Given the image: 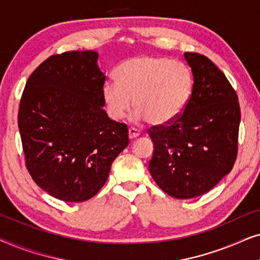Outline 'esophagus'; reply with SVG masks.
<instances>
[{"label":"esophagus","instance_id":"34e87169","mask_svg":"<svg viewBox=\"0 0 260 260\" xmlns=\"http://www.w3.org/2000/svg\"><path fill=\"white\" fill-rule=\"evenodd\" d=\"M141 133L140 130L135 129V127H129V138L130 140H135V138H137L138 136H140Z\"/></svg>","mask_w":260,"mask_h":260}]
</instances>
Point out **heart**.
Segmentation results:
<instances>
[{"instance_id": "b5f03b06", "label": "heart", "mask_w": 260, "mask_h": 260, "mask_svg": "<svg viewBox=\"0 0 260 260\" xmlns=\"http://www.w3.org/2000/svg\"><path fill=\"white\" fill-rule=\"evenodd\" d=\"M116 81H106L102 98L110 118L120 120L137 109L136 120L166 126L182 116L194 88L190 70L165 56L136 55L120 62Z\"/></svg>"}]
</instances>
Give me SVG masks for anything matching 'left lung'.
<instances>
[{"mask_svg":"<svg viewBox=\"0 0 260 260\" xmlns=\"http://www.w3.org/2000/svg\"><path fill=\"white\" fill-rule=\"evenodd\" d=\"M184 59L194 79L189 104L176 122L148 130L154 142L149 172L176 199L207 193L232 170L240 124L238 95L225 74L199 53Z\"/></svg>","mask_w":260,"mask_h":260,"instance_id":"1","label":"left lung"}]
</instances>
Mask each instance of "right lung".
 Here are the masks:
<instances>
[{"mask_svg": "<svg viewBox=\"0 0 260 260\" xmlns=\"http://www.w3.org/2000/svg\"><path fill=\"white\" fill-rule=\"evenodd\" d=\"M98 53L74 51L46 59L28 78L19 130L31 179L66 202L86 201L108 180L129 144L127 126L110 119Z\"/></svg>", "mask_w": 260, "mask_h": 260, "instance_id": "1", "label": "right lung"}]
</instances>
